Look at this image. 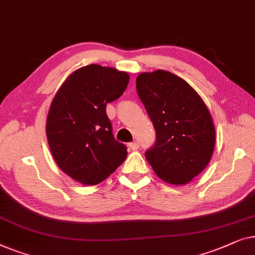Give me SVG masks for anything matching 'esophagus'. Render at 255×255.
I'll use <instances>...</instances> for the list:
<instances>
[{
	"mask_svg": "<svg viewBox=\"0 0 255 255\" xmlns=\"http://www.w3.org/2000/svg\"><path fill=\"white\" fill-rule=\"evenodd\" d=\"M138 142H131V143H129V144H128V146H129V148H130L131 150H136V149H137L138 148Z\"/></svg>",
	"mask_w": 255,
	"mask_h": 255,
	"instance_id": "esophagus-1",
	"label": "esophagus"
}]
</instances>
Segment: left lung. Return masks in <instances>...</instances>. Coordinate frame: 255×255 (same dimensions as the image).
Segmentation results:
<instances>
[{
    "instance_id": "1",
    "label": "left lung",
    "mask_w": 255,
    "mask_h": 255,
    "mask_svg": "<svg viewBox=\"0 0 255 255\" xmlns=\"http://www.w3.org/2000/svg\"><path fill=\"white\" fill-rule=\"evenodd\" d=\"M136 89L156 129L146 160L163 181L188 184L214 152L216 132L209 110L187 82L170 71L139 74Z\"/></svg>"
}]
</instances>
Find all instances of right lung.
<instances>
[{
    "mask_svg": "<svg viewBox=\"0 0 255 255\" xmlns=\"http://www.w3.org/2000/svg\"><path fill=\"white\" fill-rule=\"evenodd\" d=\"M128 82L126 71L89 64L73 71L55 93L46 135L57 166L74 180L97 185L126 159V145L114 139L106 106Z\"/></svg>",
    "mask_w": 255,
    "mask_h": 255,
    "instance_id": "right-lung-1",
    "label": "right lung"
}]
</instances>
